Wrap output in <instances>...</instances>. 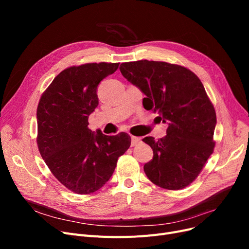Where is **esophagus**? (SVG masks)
<instances>
[{
    "label": "esophagus",
    "mask_w": 249,
    "mask_h": 249,
    "mask_svg": "<svg viewBox=\"0 0 249 249\" xmlns=\"http://www.w3.org/2000/svg\"><path fill=\"white\" fill-rule=\"evenodd\" d=\"M140 142H141V139L139 137H135V136L131 137V146H135Z\"/></svg>",
    "instance_id": "34e87169"
}]
</instances>
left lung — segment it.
Masks as SVG:
<instances>
[{
  "instance_id": "8db88e82",
  "label": "left lung",
  "mask_w": 249,
  "mask_h": 249,
  "mask_svg": "<svg viewBox=\"0 0 249 249\" xmlns=\"http://www.w3.org/2000/svg\"><path fill=\"white\" fill-rule=\"evenodd\" d=\"M120 71L146 96L144 108L168 124L163 138L142 139L153 150L145 175L166 190L188 187L215 146L216 112L200 78L180 65L146 59L121 63Z\"/></svg>"
}]
</instances>
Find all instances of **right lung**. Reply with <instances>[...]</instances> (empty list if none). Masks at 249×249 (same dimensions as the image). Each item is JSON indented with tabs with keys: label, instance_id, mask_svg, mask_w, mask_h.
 Instances as JSON below:
<instances>
[{
	"label": "right lung",
	"instance_id": "obj_1",
	"mask_svg": "<svg viewBox=\"0 0 249 249\" xmlns=\"http://www.w3.org/2000/svg\"><path fill=\"white\" fill-rule=\"evenodd\" d=\"M119 63H86L62 71L42 94L37 107V145L61 184L78 195L101 189L112 177L119 156L131 144L127 133L114 136L89 129L99 104L101 81Z\"/></svg>",
	"mask_w": 249,
	"mask_h": 249
}]
</instances>
